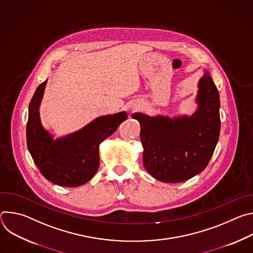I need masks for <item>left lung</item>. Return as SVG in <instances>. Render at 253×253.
Returning a JSON list of instances; mask_svg holds the SVG:
<instances>
[{"label": "left lung", "mask_w": 253, "mask_h": 253, "mask_svg": "<svg viewBox=\"0 0 253 253\" xmlns=\"http://www.w3.org/2000/svg\"><path fill=\"white\" fill-rule=\"evenodd\" d=\"M197 110L191 116L169 118L132 114L140 123L143 164L161 182L178 183L208 165L219 139V93L207 71L198 82Z\"/></svg>", "instance_id": "obj_1"}]
</instances>
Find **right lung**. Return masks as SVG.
Instances as JSON below:
<instances>
[{"instance_id":"right-lung-1","label":"right lung","mask_w":253,"mask_h":253,"mask_svg":"<svg viewBox=\"0 0 253 253\" xmlns=\"http://www.w3.org/2000/svg\"><path fill=\"white\" fill-rule=\"evenodd\" d=\"M46 84L47 80L40 84L29 105L28 149L36 166L49 181L60 186L77 187L96 174L100 143L117 130L127 119V114L120 112L98 117L79 131L55 140L40 120L39 106Z\"/></svg>"}]
</instances>
